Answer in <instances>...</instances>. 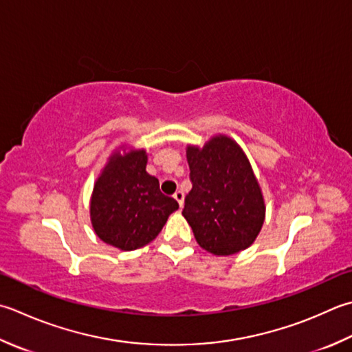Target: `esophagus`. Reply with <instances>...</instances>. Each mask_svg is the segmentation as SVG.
<instances>
[{"instance_id":"obj_1","label":"esophagus","mask_w":352,"mask_h":352,"mask_svg":"<svg viewBox=\"0 0 352 352\" xmlns=\"http://www.w3.org/2000/svg\"><path fill=\"white\" fill-rule=\"evenodd\" d=\"M174 198L177 199L178 201V204H180V208H183V199H184V194L183 192L178 189V190H175V194H174Z\"/></svg>"}]
</instances>
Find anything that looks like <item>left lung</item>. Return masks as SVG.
<instances>
[{
  "mask_svg": "<svg viewBox=\"0 0 352 352\" xmlns=\"http://www.w3.org/2000/svg\"><path fill=\"white\" fill-rule=\"evenodd\" d=\"M186 157L192 189L183 217L197 243L217 256L245 250L263 229L265 204L244 151L219 134L203 148L189 144Z\"/></svg>",
  "mask_w": 352,
  "mask_h": 352,
  "instance_id": "left-lung-1",
  "label": "left lung"
}]
</instances>
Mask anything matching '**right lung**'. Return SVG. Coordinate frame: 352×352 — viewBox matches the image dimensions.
<instances>
[{
	"label": "right lung",
	"instance_id": "right-lung-1",
	"mask_svg": "<svg viewBox=\"0 0 352 352\" xmlns=\"http://www.w3.org/2000/svg\"><path fill=\"white\" fill-rule=\"evenodd\" d=\"M146 163L144 149L116 151L96 180L89 201L96 235L125 252L155 239L178 209L175 199L163 195L157 178L148 174Z\"/></svg>",
	"mask_w": 352,
	"mask_h": 352
}]
</instances>
